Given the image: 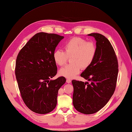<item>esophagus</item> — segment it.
I'll list each match as a JSON object with an SVG mask.
<instances>
[{"label":"esophagus","instance_id":"esophagus-1","mask_svg":"<svg viewBox=\"0 0 132 132\" xmlns=\"http://www.w3.org/2000/svg\"><path fill=\"white\" fill-rule=\"evenodd\" d=\"M71 80H70V79H66V82H67V83H70V82H71Z\"/></svg>","mask_w":132,"mask_h":132}]
</instances>
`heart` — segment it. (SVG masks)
I'll use <instances>...</instances> for the list:
<instances>
[{"label": "heart", "instance_id": "heart-1", "mask_svg": "<svg viewBox=\"0 0 132 132\" xmlns=\"http://www.w3.org/2000/svg\"><path fill=\"white\" fill-rule=\"evenodd\" d=\"M64 51L57 50L53 52V58L57 65L63 66L70 58L71 63L61 69L59 73L64 77L72 79L79 74L81 69H87L96 58L97 48L92 42L75 37L70 39L63 45Z\"/></svg>", "mask_w": 132, "mask_h": 132}]
</instances>
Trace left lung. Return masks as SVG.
Returning <instances> with one entry per match:
<instances>
[{
  "label": "left lung",
  "instance_id": "8db88e82",
  "mask_svg": "<svg viewBox=\"0 0 132 132\" xmlns=\"http://www.w3.org/2000/svg\"><path fill=\"white\" fill-rule=\"evenodd\" d=\"M88 35L96 40L97 52L92 64L80 76L90 81L72 80L73 105L78 111L92 114L103 108L114 93L118 74V62L111 44L98 33Z\"/></svg>",
  "mask_w": 132,
  "mask_h": 132
}]
</instances>
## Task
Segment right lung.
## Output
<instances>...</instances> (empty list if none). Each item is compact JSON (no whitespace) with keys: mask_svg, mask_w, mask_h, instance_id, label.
I'll return each instance as SVG.
<instances>
[{"mask_svg":"<svg viewBox=\"0 0 132 132\" xmlns=\"http://www.w3.org/2000/svg\"><path fill=\"white\" fill-rule=\"evenodd\" d=\"M63 36L39 32L21 49L17 57L15 74L21 97L26 106L37 114H45L56 108L63 76L50 80L57 67L53 54Z\"/></svg>","mask_w":132,"mask_h":132,"instance_id":"add662e5","label":"right lung"}]
</instances>
